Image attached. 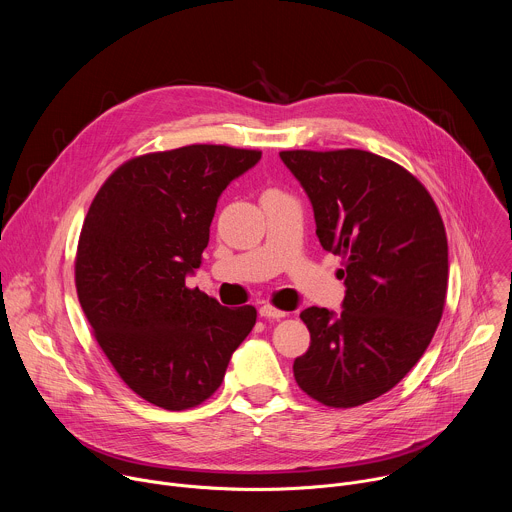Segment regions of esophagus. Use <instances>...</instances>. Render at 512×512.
Wrapping results in <instances>:
<instances>
[{
  "label": "esophagus",
  "mask_w": 512,
  "mask_h": 512,
  "mask_svg": "<svg viewBox=\"0 0 512 512\" xmlns=\"http://www.w3.org/2000/svg\"><path fill=\"white\" fill-rule=\"evenodd\" d=\"M259 314H261V318H269V320H281V318H285V312H281V310H277V308H273V306H269V304L261 306V308H259Z\"/></svg>",
  "instance_id": "34e87169"
}]
</instances>
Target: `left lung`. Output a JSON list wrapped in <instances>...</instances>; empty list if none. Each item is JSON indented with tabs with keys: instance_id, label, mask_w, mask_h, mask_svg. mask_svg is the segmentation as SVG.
Masks as SVG:
<instances>
[{
	"instance_id": "left-lung-1",
	"label": "left lung",
	"mask_w": 512,
	"mask_h": 512,
	"mask_svg": "<svg viewBox=\"0 0 512 512\" xmlns=\"http://www.w3.org/2000/svg\"><path fill=\"white\" fill-rule=\"evenodd\" d=\"M306 190L320 245L344 259L342 312L300 314L310 348L294 362L304 393L348 409L391 391L442 320L448 239L425 186L399 164L362 150L279 152Z\"/></svg>"
}]
</instances>
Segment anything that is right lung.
Segmentation results:
<instances>
[{
  "label": "right lung",
  "instance_id": "1",
  "mask_svg": "<svg viewBox=\"0 0 512 512\" xmlns=\"http://www.w3.org/2000/svg\"><path fill=\"white\" fill-rule=\"evenodd\" d=\"M261 160L257 150L186 145L119 166L81 231V308L123 383L168 411L206 401L255 326L253 306L225 308L186 277L202 263L223 190Z\"/></svg>",
  "mask_w": 512,
  "mask_h": 512
}]
</instances>
